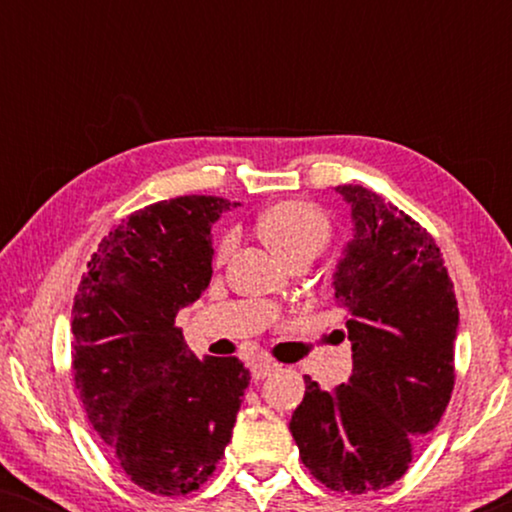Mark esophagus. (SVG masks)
I'll list each match as a JSON object with an SVG mask.
<instances>
[{
  "label": "esophagus",
  "mask_w": 512,
  "mask_h": 512,
  "mask_svg": "<svg viewBox=\"0 0 512 512\" xmlns=\"http://www.w3.org/2000/svg\"><path fill=\"white\" fill-rule=\"evenodd\" d=\"M275 363L270 361H254L251 363V377L254 380H265V377H270L272 373H275Z\"/></svg>",
  "instance_id": "esophagus-1"
}]
</instances>
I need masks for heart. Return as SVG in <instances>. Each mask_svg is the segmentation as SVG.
<instances>
[{
  "label": "heart",
  "mask_w": 512,
  "mask_h": 512,
  "mask_svg": "<svg viewBox=\"0 0 512 512\" xmlns=\"http://www.w3.org/2000/svg\"><path fill=\"white\" fill-rule=\"evenodd\" d=\"M258 233L284 263L296 258L312 261L331 240L333 226L328 216L310 202H279L258 219ZM233 244V235L221 242L219 261H226Z\"/></svg>",
  "instance_id": "b5f03b06"
}]
</instances>
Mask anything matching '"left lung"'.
<instances>
[{
  "label": "left lung",
  "instance_id": "left-lung-1",
  "mask_svg": "<svg viewBox=\"0 0 512 512\" xmlns=\"http://www.w3.org/2000/svg\"><path fill=\"white\" fill-rule=\"evenodd\" d=\"M352 209V240L333 272L352 375L324 391L305 375L289 429L321 485L342 494L389 487L408 471L454 387L459 307L433 237L363 186H335Z\"/></svg>",
  "mask_w": 512,
  "mask_h": 512
}]
</instances>
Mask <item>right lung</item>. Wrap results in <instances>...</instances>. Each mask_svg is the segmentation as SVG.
Here are the masks:
<instances>
[{"label":"right lung","mask_w":512,"mask_h":512,"mask_svg":"<svg viewBox=\"0 0 512 512\" xmlns=\"http://www.w3.org/2000/svg\"><path fill=\"white\" fill-rule=\"evenodd\" d=\"M184 195L118 223L88 261L72 307L79 398L116 464L146 492L191 494L233 436L249 370L235 356L198 359L179 310L212 279V226L237 207Z\"/></svg>","instance_id":"add662e5"}]
</instances>
